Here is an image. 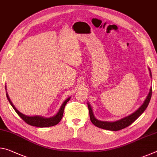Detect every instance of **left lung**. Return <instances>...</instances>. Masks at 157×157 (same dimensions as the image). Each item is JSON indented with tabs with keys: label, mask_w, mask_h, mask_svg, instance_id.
<instances>
[{
	"label": "left lung",
	"mask_w": 157,
	"mask_h": 157,
	"mask_svg": "<svg viewBox=\"0 0 157 157\" xmlns=\"http://www.w3.org/2000/svg\"><path fill=\"white\" fill-rule=\"evenodd\" d=\"M149 71H150V76L152 77V73H151V71L150 69H149ZM152 88H151L147 98H146L145 102H143V104L141 106H140L139 109L136 110L134 113L131 114V115H129L128 116L125 117V118L121 119V120L117 121L115 122L100 121L99 120H98V119L95 118L91 105L88 103L89 116H90V119H91V123L94 124V125L99 127V128L111 130V131H118V130L125 128V127L129 126L132 123H134V122L136 121L143 112H144V111L146 109V108L147 107L149 102H150L151 97H152Z\"/></svg>",
	"instance_id": "obj_1"
}]
</instances>
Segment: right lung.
<instances>
[{
  "instance_id": "obj_1",
  "label": "right lung",
  "mask_w": 157,
  "mask_h": 157,
  "mask_svg": "<svg viewBox=\"0 0 157 157\" xmlns=\"http://www.w3.org/2000/svg\"><path fill=\"white\" fill-rule=\"evenodd\" d=\"M7 100L10 103V105H12V107L14 108V109L15 110L16 112L17 113V114L26 123L30 124V125L32 126H35V127H51V126H54L56 125L58 123H59V121L62 120V116H63V110H64V107L69 100H70L71 98H68V99H66L61 107L59 111H58V113L56 114V115L54 116L53 117H51V118H44V117L41 116H25L24 114L21 113L19 112L16 107L14 106V105L12 104V102L10 100V98L8 96L7 94H6Z\"/></svg>"
}]
</instances>
